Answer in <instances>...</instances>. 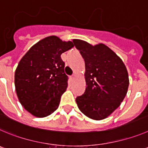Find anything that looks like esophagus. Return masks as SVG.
Instances as JSON below:
<instances>
[{"instance_id": "obj_1", "label": "esophagus", "mask_w": 148, "mask_h": 148, "mask_svg": "<svg viewBox=\"0 0 148 148\" xmlns=\"http://www.w3.org/2000/svg\"><path fill=\"white\" fill-rule=\"evenodd\" d=\"M75 77H76L75 74H72V75H71V77H70V78H71V79H74V78H75Z\"/></svg>"}]
</instances>
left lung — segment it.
Wrapping results in <instances>:
<instances>
[{"label": "left lung", "instance_id": "8db88e82", "mask_svg": "<svg viewBox=\"0 0 148 148\" xmlns=\"http://www.w3.org/2000/svg\"><path fill=\"white\" fill-rule=\"evenodd\" d=\"M86 65V87L76 98L77 106L86 116L101 120L108 116L127 94L128 74L122 60L106 45L93 46L87 42L74 40Z\"/></svg>", "mask_w": 148, "mask_h": 148}]
</instances>
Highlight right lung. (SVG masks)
Listing matches in <instances>:
<instances>
[{
    "label": "right lung",
    "instance_id": "obj_1",
    "mask_svg": "<svg viewBox=\"0 0 148 148\" xmlns=\"http://www.w3.org/2000/svg\"><path fill=\"white\" fill-rule=\"evenodd\" d=\"M74 47L56 36L41 40L23 57L16 69L14 85L20 102L30 114L45 117L59 106L68 87L61 54Z\"/></svg>",
    "mask_w": 148,
    "mask_h": 148
}]
</instances>
